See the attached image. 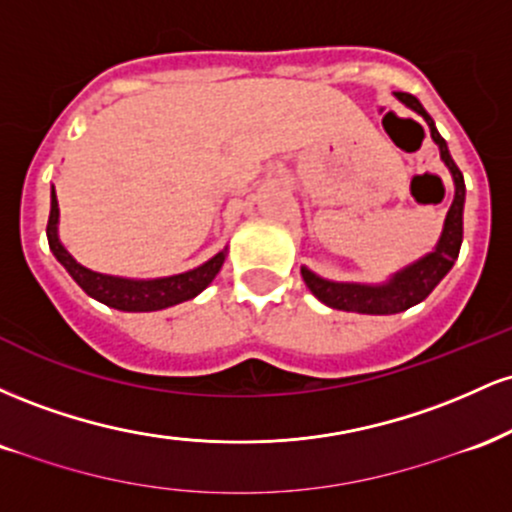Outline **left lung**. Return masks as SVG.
Segmentation results:
<instances>
[{
    "instance_id": "obj_1",
    "label": "left lung",
    "mask_w": 512,
    "mask_h": 512,
    "mask_svg": "<svg viewBox=\"0 0 512 512\" xmlns=\"http://www.w3.org/2000/svg\"><path fill=\"white\" fill-rule=\"evenodd\" d=\"M395 96L402 101L407 108L419 113L426 120L428 129H431L433 142L438 144L440 158L448 166L452 182H455V199H452L448 216H445L443 233L436 250L428 252L426 257L416 260L409 267H404L402 272L392 274L385 284H354V281H330L322 279L310 272L308 267H301L303 281L317 301H322L330 308L346 310V313H363V315H395L402 310H409L411 305L421 303L424 298L440 284L445 274L450 272L452 264H455L457 255H460L462 245V211H464V178L462 170L457 168V163L452 161L448 144L440 137L436 122L426 113L424 105L419 103V98H414L411 93L397 91Z\"/></svg>"
}]
</instances>
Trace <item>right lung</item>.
<instances>
[{
  "label": "right lung",
  "instance_id": "1",
  "mask_svg": "<svg viewBox=\"0 0 512 512\" xmlns=\"http://www.w3.org/2000/svg\"><path fill=\"white\" fill-rule=\"evenodd\" d=\"M57 223H60V207H57V195L55 187H52L48 219V243L52 255L57 257V262L67 269L69 276L88 296L115 310H125V313H151V310H163L170 308V305L190 301L197 293L207 289L223 267V260H226V250H221L219 255L190 269V272L161 276V279H125V276L98 274L86 269L84 264H79L69 255L67 248L60 243V236H57Z\"/></svg>",
  "mask_w": 512,
  "mask_h": 512
}]
</instances>
